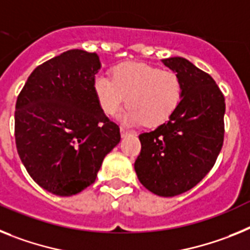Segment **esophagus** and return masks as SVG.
<instances>
[{
	"instance_id": "1",
	"label": "esophagus",
	"mask_w": 250,
	"mask_h": 250,
	"mask_svg": "<svg viewBox=\"0 0 250 250\" xmlns=\"http://www.w3.org/2000/svg\"><path fill=\"white\" fill-rule=\"evenodd\" d=\"M129 132H127L125 131V129H123V128H121V136H122V138H125V137H127V136H129Z\"/></svg>"
}]
</instances>
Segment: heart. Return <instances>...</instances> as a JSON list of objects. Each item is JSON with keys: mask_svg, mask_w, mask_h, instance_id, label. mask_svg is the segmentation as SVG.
Returning a JSON list of instances; mask_svg holds the SVG:
<instances>
[{"mask_svg": "<svg viewBox=\"0 0 250 250\" xmlns=\"http://www.w3.org/2000/svg\"><path fill=\"white\" fill-rule=\"evenodd\" d=\"M93 92L107 116L118 113L127 98L129 108L121 116V121L129 125L143 123L152 128L166 123L176 112L184 97V85L175 71L125 62L112 69V79L97 75Z\"/></svg>", "mask_w": 250, "mask_h": 250, "instance_id": "obj_1", "label": "heart"}]
</instances>
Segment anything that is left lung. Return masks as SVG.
Here are the masks:
<instances>
[{"instance_id":"obj_1","label":"left lung","mask_w":250,"mask_h":250,"mask_svg":"<svg viewBox=\"0 0 250 250\" xmlns=\"http://www.w3.org/2000/svg\"><path fill=\"white\" fill-rule=\"evenodd\" d=\"M162 62L181 78L184 97L166 123L140 134L134 170L147 190L171 197L196 186L215 164L224 141L225 99L215 80L188 60Z\"/></svg>"}]
</instances>
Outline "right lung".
<instances>
[{"mask_svg":"<svg viewBox=\"0 0 250 250\" xmlns=\"http://www.w3.org/2000/svg\"><path fill=\"white\" fill-rule=\"evenodd\" d=\"M101 66L95 53L69 50L39 65L17 97V152L32 180L54 195L71 196L92 185L121 141L93 92Z\"/></svg>","mask_w":250,"mask_h":250,"instance_id":"right-lung-1","label":"right lung"}]
</instances>
